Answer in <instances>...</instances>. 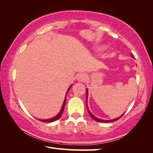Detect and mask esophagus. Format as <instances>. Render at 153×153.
I'll return each instance as SVG.
<instances>
[{"label":"esophagus","instance_id":"obj_1","mask_svg":"<svg viewBox=\"0 0 153 153\" xmlns=\"http://www.w3.org/2000/svg\"><path fill=\"white\" fill-rule=\"evenodd\" d=\"M87 76L85 74L83 73H80L77 76V79L79 82H84L87 80Z\"/></svg>","mask_w":153,"mask_h":153}]
</instances>
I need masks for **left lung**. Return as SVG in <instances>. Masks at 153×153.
Segmentation results:
<instances>
[{
    "mask_svg": "<svg viewBox=\"0 0 153 153\" xmlns=\"http://www.w3.org/2000/svg\"><path fill=\"white\" fill-rule=\"evenodd\" d=\"M132 56L134 57V55L132 54ZM86 92H87V95H86V99H87V91H86ZM86 106H87V100H86ZM88 112H89V115L91 116V118H93L94 120H95V121H97V122H114V121H116V120H119L120 118H121V117L123 116V115H122L121 116H120V117H118V118H116V119H114V120H101V119H99V118H96V117L95 116H93L91 113V112L89 111V110H88Z\"/></svg>",
    "mask_w": 153,
    "mask_h": 153,
    "instance_id": "8db88e82",
    "label": "left lung"
}]
</instances>
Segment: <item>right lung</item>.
I'll return each instance as SVG.
<instances>
[{
    "label": "right lung",
    "mask_w": 153,
    "mask_h": 153,
    "mask_svg": "<svg viewBox=\"0 0 153 153\" xmlns=\"http://www.w3.org/2000/svg\"><path fill=\"white\" fill-rule=\"evenodd\" d=\"M71 85L70 87V88L68 89V91H67V93H68V91H69V90H70V89L71 88ZM67 93H66V94H67ZM66 98H65V99H64L63 105H62V109H61V110H60V112L59 113H58V114L56 116H55L54 118H51V119H48V120H39V121H41V122H53V121H55V120H57L59 119V118H60V117H61L62 114H63L64 108V106H65V103H66Z\"/></svg>",
    "instance_id": "add662e5"
}]
</instances>
